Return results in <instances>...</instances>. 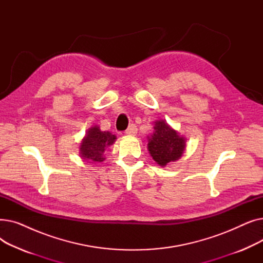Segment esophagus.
Instances as JSON below:
<instances>
[{
    "instance_id": "34e87169",
    "label": "esophagus",
    "mask_w": 263,
    "mask_h": 263,
    "mask_svg": "<svg viewBox=\"0 0 263 263\" xmlns=\"http://www.w3.org/2000/svg\"><path fill=\"white\" fill-rule=\"evenodd\" d=\"M124 133H126L127 135H135L137 133V128L135 124H130L129 128L126 130V132Z\"/></svg>"
}]
</instances>
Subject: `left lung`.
Instances as JSON below:
<instances>
[{
  "label": "left lung",
  "mask_w": 263,
  "mask_h": 263,
  "mask_svg": "<svg viewBox=\"0 0 263 263\" xmlns=\"http://www.w3.org/2000/svg\"><path fill=\"white\" fill-rule=\"evenodd\" d=\"M148 151L162 167L180 159L185 150L186 139L164 119L154 121V133L147 137Z\"/></svg>",
  "instance_id": "left-lung-1"
}]
</instances>
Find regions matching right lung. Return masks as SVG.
Wrapping results in <instances>:
<instances>
[{
    "label": "right lung",
    "instance_id": "right-lung-1",
    "mask_svg": "<svg viewBox=\"0 0 263 263\" xmlns=\"http://www.w3.org/2000/svg\"><path fill=\"white\" fill-rule=\"evenodd\" d=\"M116 140V135L109 131H102L98 124H95L87 130L80 143V157L89 163H101L105 160L104 151L108 146L113 145Z\"/></svg>",
    "mask_w": 263,
    "mask_h": 263
}]
</instances>
